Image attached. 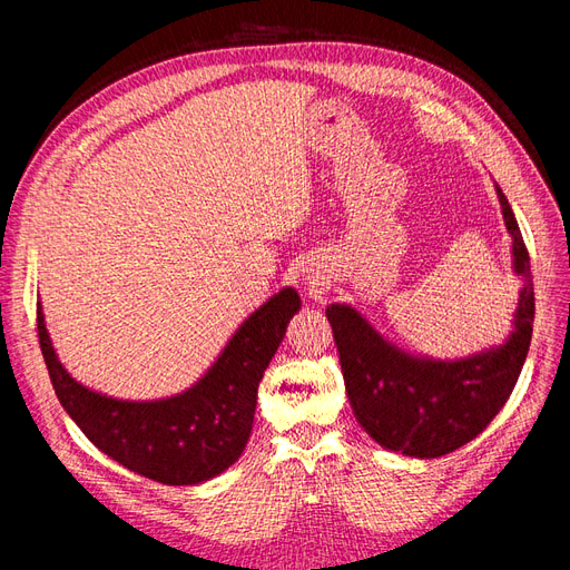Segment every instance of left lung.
<instances>
[{"label":"left lung","mask_w":570,"mask_h":570,"mask_svg":"<svg viewBox=\"0 0 570 570\" xmlns=\"http://www.w3.org/2000/svg\"><path fill=\"white\" fill-rule=\"evenodd\" d=\"M497 197L513 239V271L525 278L504 344L456 361L413 356L375 333L356 308H325L354 416L390 452L438 459L459 450L490 425L519 381L532 337L534 292L523 235L499 185Z\"/></svg>","instance_id":"1"}]
</instances>
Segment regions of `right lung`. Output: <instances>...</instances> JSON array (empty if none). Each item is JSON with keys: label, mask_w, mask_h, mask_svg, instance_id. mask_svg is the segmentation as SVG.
<instances>
[{"label": "right lung", "mask_w": 570, "mask_h": 570, "mask_svg": "<svg viewBox=\"0 0 570 570\" xmlns=\"http://www.w3.org/2000/svg\"><path fill=\"white\" fill-rule=\"evenodd\" d=\"M299 306L297 289H281L239 325L197 385L154 402L114 400L73 381L51 347L40 304L38 337L61 406L99 452L164 485H199L243 454L258 383Z\"/></svg>", "instance_id": "1"}]
</instances>
